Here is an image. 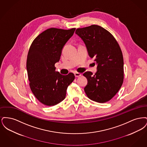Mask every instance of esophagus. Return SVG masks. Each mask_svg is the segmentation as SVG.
<instances>
[{
    "mask_svg": "<svg viewBox=\"0 0 147 147\" xmlns=\"http://www.w3.org/2000/svg\"><path fill=\"white\" fill-rule=\"evenodd\" d=\"M74 75H75V77H80L81 76H82V74H81V73H74Z\"/></svg>",
    "mask_w": 147,
    "mask_h": 147,
    "instance_id": "1",
    "label": "esophagus"
}]
</instances>
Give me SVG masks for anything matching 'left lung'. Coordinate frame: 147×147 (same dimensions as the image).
Here are the masks:
<instances>
[{"instance_id": "left-lung-1", "label": "left lung", "mask_w": 147, "mask_h": 147, "mask_svg": "<svg viewBox=\"0 0 147 147\" xmlns=\"http://www.w3.org/2000/svg\"><path fill=\"white\" fill-rule=\"evenodd\" d=\"M76 34L98 64L94 75L91 71L83 74L88 79L84 91L91 100L107 102L117 93L123 82V58L119 43L110 32L96 25L77 28Z\"/></svg>"}]
</instances>
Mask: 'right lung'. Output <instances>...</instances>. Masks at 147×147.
Listing matches in <instances>:
<instances>
[{
    "label": "right lung",
    "mask_w": 147,
    "mask_h": 147,
    "mask_svg": "<svg viewBox=\"0 0 147 147\" xmlns=\"http://www.w3.org/2000/svg\"><path fill=\"white\" fill-rule=\"evenodd\" d=\"M76 28H50L37 36L28 50L26 61L29 85L36 98L46 106H54L65 98L68 86L75 79L55 71L64 45Z\"/></svg>",
    "instance_id": "right-lung-1"
}]
</instances>
